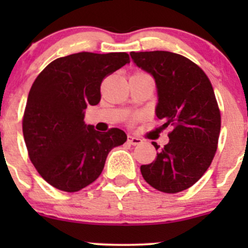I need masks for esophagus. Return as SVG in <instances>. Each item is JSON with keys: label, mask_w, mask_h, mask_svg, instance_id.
<instances>
[{"label": "esophagus", "mask_w": 248, "mask_h": 248, "mask_svg": "<svg viewBox=\"0 0 248 248\" xmlns=\"http://www.w3.org/2000/svg\"><path fill=\"white\" fill-rule=\"evenodd\" d=\"M127 141H128L131 145H139V144H141L142 140L140 138H137V137L128 136V139H127Z\"/></svg>", "instance_id": "esophagus-1"}]
</instances>
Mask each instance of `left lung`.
<instances>
[{
    "instance_id": "obj_1",
    "label": "left lung",
    "mask_w": 248,
    "mask_h": 248,
    "mask_svg": "<svg viewBox=\"0 0 248 248\" xmlns=\"http://www.w3.org/2000/svg\"><path fill=\"white\" fill-rule=\"evenodd\" d=\"M131 57L137 67L154 77L158 97L155 112L164 127L171 128L168 144L140 171L154 188L177 193L201 179L217 150L221 114L214 89L206 74L179 54L132 51Z\"/></svg>"
}]
</instances>
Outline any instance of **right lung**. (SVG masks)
<instances>
[{"label": "right lung", "mask_w": 248, "mask_h": 248, "mask_svg": "<svg viewBox=\"0 0 248 248\" xmlns=\"http://www.w3.org/2000/svg\"><path fill=\"white\" fill-rule=\"evenodd\" d=\"M129 63L126 52H78L49 63L30 90L22 133L34 168L55 188L77 192L101 175L107 156L127 140L84 121L87 106L101 101L102 80Z\"/></svg>", "instance_id": "1"}]
</instances>
